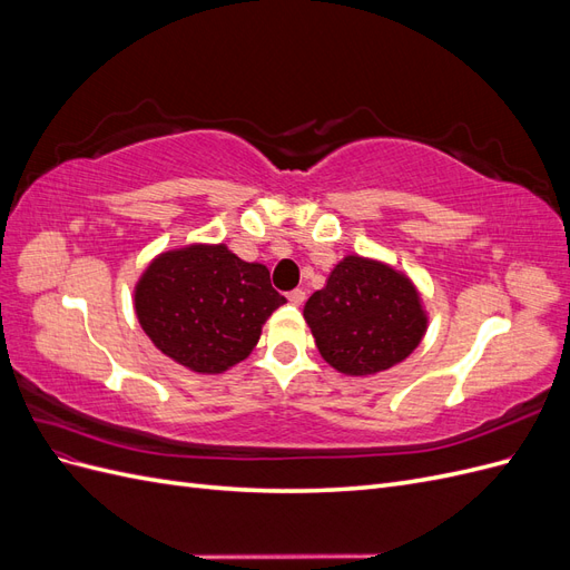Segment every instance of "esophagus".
I'll list each match as a JSON object with an SVG mask.
<instances>
[{
	"label": "esophagus",
	"mask_w": 570,
	"mask_h": 570,
	"mask_svg": "<svg viewBox=\"0 0 570 570\" xmlns=\"http://www.w3.org/2000/svg\"><path fill=\"white\" fill-rule=\"evenodd\" d=\"M287 299H289V304H295V306H299L302 302H304V289H292V292H287Z\"/></svg>",
	"instance_id": "esophagus-1"
}]
</instances>
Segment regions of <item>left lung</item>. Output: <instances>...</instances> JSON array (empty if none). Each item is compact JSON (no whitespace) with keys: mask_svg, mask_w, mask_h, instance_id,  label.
Returning <instances> with one entry per match:
<instances>
[{"mask_svg":"<svg viewBox=\"0 0 570 570\" xmlns=\"http://www.w3.org/2000/svg\"><path fill=\"white\" fill-rule=\"evenodd\" d=\"M321 356L347 375L404 361L425 333L421 297L406 275L364 256H344L304 304Z\"/></svg>","mask_w":570,"mask_h":570,"instance_id":"obj_1","label":"left lung"}]
</instances>
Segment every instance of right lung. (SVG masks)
<instances>
[{"label":"right lung","mask_w":570,"mask_h":570,"mask_svg":"<svg viewBox=\"0 0 570 570\" xmlns=\"http://www.w3.org/2000/svg\"><path fill=\"white\" fill-rule=\"evenodd\" d=\"M285 302L266 266L243 262L226 245L164 252L135 287L142 331L195 373H223L247 358Z\"/></svg>","instance_id":"1"}]
</instances>
